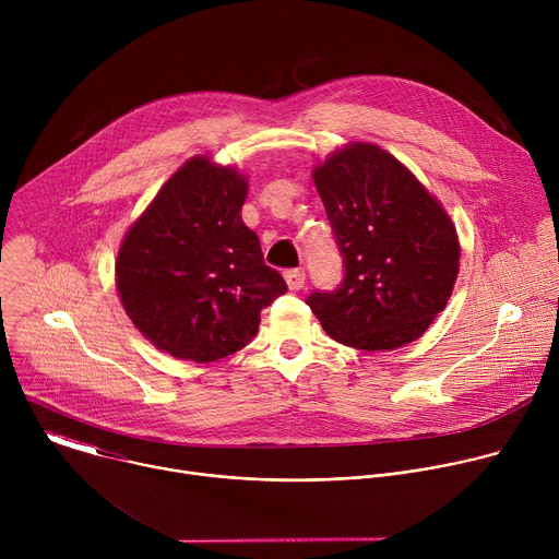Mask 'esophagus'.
I'll list each match as a JSON object with an SVG mask.
<instances>
[{
	"label": "esophagus",
	"instance_id": "obj_1",
	"mask_svg": "<svg viewBox=\"0 0 559 559\" xmlns=\"http://www.w3.org/2000/svg\"><path fill=\"white\" fill-rule=\"evenodd\" d=\"M285 283L289 289H302L305 287V270H287L285 272Z\"/></svg>",
	"mask_w": 559,
	"mask_h": 559
}]
</instances>
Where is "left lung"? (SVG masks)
Wrapping results in <instances>:
<instances>
[{
	"label": "left lung",
	"mask_w": 559,
	"mask_h": 559,
	"mask_svg": "<svg viewBox=\"0 0 559 559\" xmlns=\"http://www.w3.org/2000/svg\"><path fill=\"white\" fill-rule=\"evenodd\" d=\"M345 257V281L307 305L328 336L365 352L418 341L447 307L460 238L444 205L397 158L352 141L311 170Z\"/></svg>",
	"instance_id": "8db88e82"
}]
</instances>
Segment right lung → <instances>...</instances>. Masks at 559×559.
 Wrapping results in <instances>:
<instances>
[{
    "label": "right lung",
    "mask_w": 559,
    "mask_h": 559,
    "mask_svg": "<svg viewBox=\"0 0 559 559\" xmlns=\"http://www.w3.org/2000/svg\"><path fill=\"white\" fill-rule=\"evenodd\" d=\"M248 177L197 154L126 229L115 263L119 300L158 352L214 362L243 349L261 309L287 292L243 223Z\"/></svg>",
    "instance_id": "right-lung-1"
}]
</instances>
